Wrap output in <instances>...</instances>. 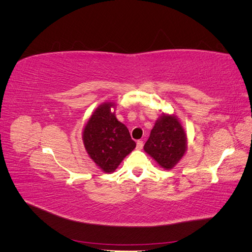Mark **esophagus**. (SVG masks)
<instances>
[{
    "label": "esophagus",
    "mask_w": 252,
    "mask_h": 252,
    "mask_svg": "<svg viewBox=\"0 0 252 252\" xmlns=\"http://www.w3.org/2000/svg\"><path fill=\"white\" fill-rule=\"evenodd\" d=\"M143 145H144L143 141L139 140L138 142H136V148H138V149H142V148H143Z\"/></svg>",
    "instance_id": "34e87169"
}]
</instances>
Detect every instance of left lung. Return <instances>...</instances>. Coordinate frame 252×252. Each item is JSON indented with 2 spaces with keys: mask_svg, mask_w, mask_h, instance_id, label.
Wrapping results in <instances>:
<instances>
[{
  "mask_svg": "<svg viewBox=\"0 0 252 252\" xmlns=\"http://www.w3.org/2000/svg\"><path fill=\"white\" fill-rule=\"evenodd\" d=\"M187 139L178 119L163 114L152 128L144 150L164 169H171L184 156Z\"/></svg>",
  "mask_w": 252,
  "mask_h": 252,
  "instance_id": "left-lung-1",
  "label": "left lung"
}]
</instances>
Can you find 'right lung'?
<instances>
[{"label":"right lung","mask_w":252,"mask_h":252,"mask_svg":"<svg viewBox=\"0 0 252 252\" xmlns=\"http://www.w3.org/2000/svg\"><path fill=\"white\" fill-rule=\"evenodd\" d=\"M111 102L98 106L84 128L83 141L91 159L106 173L118 168L135 148L127 127L111 112Z\"/></svg>","instance_id":"1"}]
</instances>
